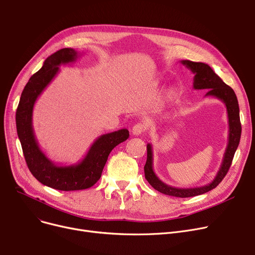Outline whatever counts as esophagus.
Listing matches in <instances>:
<instances>
[{
	"instance_id": "1",
	"label": "esophagus",
	"mask_w": 255,
	"mask_h": 255,
	"mask_svg": "<svg viewBox=\"0 0 255 255\" xmlns=\"http://www.w3.org/2000/svg\"><path fill=\"white\" fill-rule=\"evenodd\" d=\"M146 130V125L144 123H137L132 127V134L133 135H140Z\"/></svg>"
}]
</instances>
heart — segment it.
Masks as SVG:
<instances>
[{
  "label": "heart",
  "mask_w": 255,
  "mask_h": 255,
  "mask_svg": "<svg viewBox=\"0 0 255 255\" xmlns=\"http://www.w3.org/2000/svg\"><path fill=\"white\" fill-rule=\"evenodd\" d=\"M174 95H175V91H174L173 89H169V90L166 92V97L169 98V99L172 98Z\"/></svg>",
  "instance_id": "1"
}]
</instances>
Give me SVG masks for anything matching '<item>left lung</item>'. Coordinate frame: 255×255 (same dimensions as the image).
<instances>
[{"label":"left lung","mask_w":255,"mask_h":255,"mask_svg":"<svg viewBox=\"0 0 255 255\" xmlns=\"http://www.w3.org/2000/svg\"><path fill=\"white\" fill-rule=\"evenodd\" d=\"M180 62L185 67H188L189 70H191V72L195 75L193 88L196 90L208 89V92L206 93L205 96H213L219 100H222L227 108L229 119V140L224 155L223 163L220 165L219 170L214 179L206 185L198 186V188L179 189L163 182L156 175V173L154 172V169H152V149L151 144L147 143V157L144 165V175L148 183L155 190L164 195L179 198H189L205 194L216 188V186L222 182V180L229 171L237 147L239 145L242 127L240 122L238 99H237L234 90L230 86H228V85L213 72V70L208 64L203 62H194L191 60H181Z\"/></svg>","instance_id":"obj_1"}]
</instances>
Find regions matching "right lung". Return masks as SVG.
I'll return each mask as SVG.
<instances>
[{
  "label": "right lung",
  "mask_w": 255,
  "mask_h": 255,
  "mask_svg": "<svg viewBox=\"0 0 255 255\" xmlns=\"http://www.w3.org/2000/svg\"><path fill=\"white\" fill-rule=\"evenodd\" d=\"M79 56L73 48H63L50 55L25 85L16 111L17 134L29 171L44 185L65 192L89 189L94 185L103 173L112 149L129 137L127 129L101 135L81 162L70 166H58L41 150L32 128L33 106L58 74L59 66L76 61Z\"/></svg>",
  "instance_id": "add662e5"
}]
</instances>
